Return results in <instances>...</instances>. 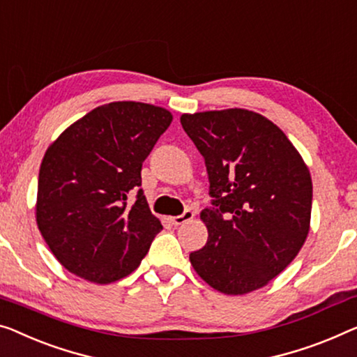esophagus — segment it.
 I'll return each mask as SVG.
<instances>
[{
  "mask_svg": "<svg viewBox=\"0 0 357 357\" xmlns=\"http://www.w3.org/2000/svg\"><path fill=\"white\" fill-rule=\"evenodd\" d=\"M194 218V211L192 210H185L183 215H179V216H173L172 220V225H174V226H181V225H184V222H188V221H190Z\"/></svg>",
  "mask_w": 357,
  "mask_h": 357,
  "instance_id": "esophagus-1",
  "label": "esophagus"
}]
</instances>
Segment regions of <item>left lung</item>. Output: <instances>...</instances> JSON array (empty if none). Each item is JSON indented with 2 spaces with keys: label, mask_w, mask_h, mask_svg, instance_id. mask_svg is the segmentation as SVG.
<instances>
[{
  "label": "left lung",
  "mask_w": 357,
  "mask_h": 357,
  "mask_svg": "<svg viewBox=\"0 0 357 357\" xmlns=\"http://www.w3.org/2000/svg\"><path fill=\"white\" fill-rule=\"evenodd\" d=\"M181 125L205 158L211 206L197 274L226 295L261 289L300 252L310 232L312 181L289 137L245 109L184 114Z\"/></svg>",
  "instance_id": "obj_1"
}]
</instances>
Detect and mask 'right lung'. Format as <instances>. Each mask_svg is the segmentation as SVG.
Returning a JSON list of instances; mask_svg holds the SVG:
<instances>
[{"mask_svg": "<svg viewBox=\"0 0 357 357\" xmlns=\"http://www.w3.org/2000/svg\"><path fill=\"white\" fill-rule=\"evenodd\" d=\"M173 116L151 104L110 102L67 128L43 157L36 222L63 268L96 284L131 274L160 221L141 189L142 162ZM137 192L135 204L127 195Z\"/></svg>", "mask_w": 357, "mask_h": 357, "instance_id": "1", "label": "right lung"}]
</instances>
